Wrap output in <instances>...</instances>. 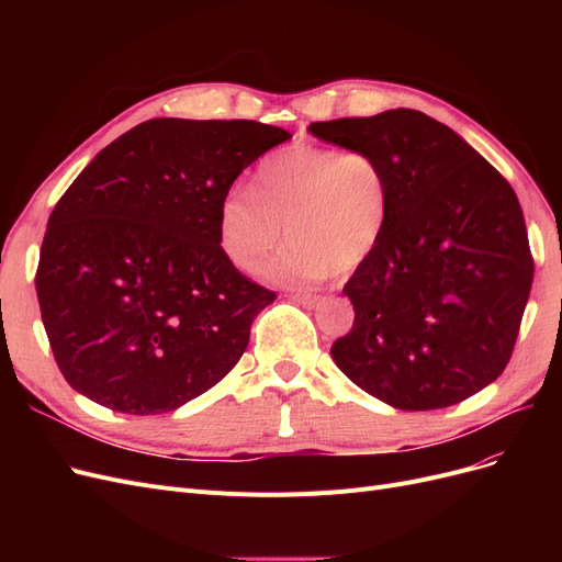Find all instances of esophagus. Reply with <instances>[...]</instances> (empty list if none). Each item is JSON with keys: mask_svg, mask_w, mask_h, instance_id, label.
Instances as JSON below:
<instances>
[{"mask_svg": "<svg viewBox=\"0 0 562 562\" xmlns=\"http://www.w3.org/2000/svg\"><path fill=\"white\" fill-rule=\"evenodd\" d=\"M293 300L304 304V307H316V304H318V295L316 293H295Z\"/></svg>", "mask_w": 562, "mask_h": 562, "instance_id": "esophagus-1", "label": "esophagus"}]
</instances>
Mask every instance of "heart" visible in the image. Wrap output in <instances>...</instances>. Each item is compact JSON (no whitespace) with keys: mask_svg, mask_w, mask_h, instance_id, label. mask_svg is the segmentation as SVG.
Segmentation results:
<instances>
[{"mask_svg":"<svg viewBox=\"0 0 562 562\" xmlns=\"http://www.w3.org/2000/svg\"><path fill=\"white\" fill-rule=\"evenodd\" d=\"M391 206L394 187L378 151L295 143L260 161L252 192L220 201V248L236 269L252 271L285 227L291 241L269 262V277L304 283L330 269L347 274L380 246Z\"/></svg>","mask_w":562,"mask_h":562,"instance_id":"b5f03b06","label":"heart"}]
</instances>
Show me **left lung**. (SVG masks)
Here are the masks:
<instances>
[{"label":"left lung","mask_w":562,"mask_h":562,"mask_svg":"<svg viewBox=\"0 0 562 562\" xmlns=\"http://www.w3.org/2000/svg\"><path fill=\"white\" fill-rule=\"evenodd\" d=\"M310 131L378 151L394 187L380 246L342 288L356 316L330 347L337 368L401 411L479 394L512 359L535 277L514 187L417 110L330 119Z\"/></svg>","instance_id":"obj_1"}]
</instances>
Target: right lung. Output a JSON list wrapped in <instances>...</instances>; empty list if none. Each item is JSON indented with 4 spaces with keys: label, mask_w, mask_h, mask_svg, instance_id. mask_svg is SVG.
I'll list each match as a JSON object with an SVG mask.
<instances>
[{
    "label": "right lung",
    "mask_w": 562,
    "mask_h": 562,
    "mask_svg": "<svg viewBox=\"0 0 562 562\" xmlns=\"http://www.w3.org/2000/svg\"><path fill=\"white\" fill-rule=\"evenodd\" d=\"M288 138L250 119H149L83 168L48 215L35 274L67 384L110 411L159 415L239 363L277 293L225 258L217 209Z\"/></svg>",
    "instance_id": "1"
}]
</instances>
